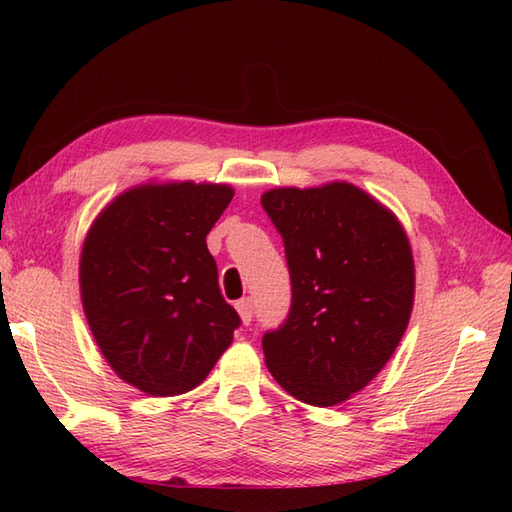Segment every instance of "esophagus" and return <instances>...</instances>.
<instances>
[{"mask_svg":"<svg viewBox=\"0 0 512 512\" xmlns=\"http://www.w3.org/2000/svg\"><path fill=\"white\" fill-rule=\"evenodd\" d=\"M237 312H239V317H242V323H250V319H253V299L250 297H244L242 301H237Z\"/></svg>","mask_w":512,"mask_h":512,"instance_id":"esophagus-1","label":"esophagus"}]
</instances>
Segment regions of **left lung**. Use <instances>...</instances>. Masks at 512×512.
Masks as SVG:
<instances>
[{
  "label": "left lung",
  "instance_id": "1",
  "mask_svg": "<svg viewBox=\"0 0 512 512\" xmlns=\"http://www.w3.org/2000/svg\"><path fill=\"white\" fill-rule=\"evenodd\" d=\"M262 206L292 284L288 319L262 339L266 365L297 400L339 405L372 383L407 330L416 288L407 233L350 182L270 189Z\"/></svg>",
  "mask_w": 512,
  "mask_h": 512
}]
</instances>
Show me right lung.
Listing matches in <instances>:
<instances>
[{"mask_svg": "<svg viewBox=\"0 0 512 512\" xmlns=\"http://www.w3.org/2000/svg\"><path fill=\"white\" fill-rule=\"evenodd\" d=\"M233 200L226 184H140L96 217L81 250V301L105 361L149 396L198 387L233 343L206 235Z\"/></svg>", "mask_w": 512, "mask_h": 512, "instance_id": "add662e5", "label": "right lung"}]
</instances>
